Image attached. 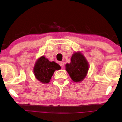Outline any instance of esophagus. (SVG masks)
<instances>
[{
	"label": "esophagus",
	"mask_w": 122,
	"mask_h": 122,
	"mask_svg": "<svg viewBox=\"0 0 122 122\" xmlns=\"http://www.w3.org/2000/svg\"><path fill=\"white\" fill-rule=\"evenodd\" d=\"M59 64L61 67L64 66V62H63L62 61H60V62H59Z\"/></svg>",
	"instance_id": "obj_1"
}]
</instances>
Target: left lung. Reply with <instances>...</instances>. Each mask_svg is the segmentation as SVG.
Returning <instances> with one entry per match:
<instances>
[{"mask_svg": "<svg viewBox=\"0 0 122 122\" xmlns=\"http://www.w3.org/2000/svg\"><path fill=\"white\" fill-rule=\"evenodd\" d=\"M89 65L85 57L80 53H75L72 55L71 62L66 65V71L75 82L82 81L85 77Z\"/></svg>", "mask_w": 122, "mask_h": 122, "instance_id": "left-lung-1", "label": "left lung"}]
</instances>
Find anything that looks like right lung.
<instances>
[{
	"mask_svg": "<svg viewBox=\"0 0 122 122\" xmlns=\"http://www.w3.org/2000/svg\"><path fill=\"white\" fill-rule=\"evenodd\" d=\"M61 67L54 61L50 62L45 57H41L37 60L34 66V73L36 77L42 83H48L56 70Z\"/></svg>",
	"mask_w": 122,
	"mask_h": 122,
	"instance_id": "1",
	"label": "right lung"
}]
</instances>
